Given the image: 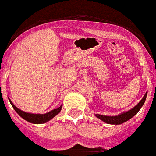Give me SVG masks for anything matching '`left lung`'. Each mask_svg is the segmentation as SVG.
<instances>
[{
  "label": "left lung",
  "instance_id": "left-lung-1",
  "mask_svg": "<svg viewBox=\"0 0 156 156\" xmlns=\"http://www.w3.org/2000/svg\"><path fill=\"white\" fill-rule=\"evenodd\" d=\"M147 95V92L146 93V94L144 95L143 99L137 104V105H135L131 109H129V111L124 112V113H121V114H119L118 116H105L101 115V114H97L96 113V117L99 118V119H101V121H103L104 122L107 123V124H113V125H119V124H122V123L129 120L130 118H133L139 111V109H141L142 106L144 104V102H145Z\"/></svg>",
  "mask_w": 156,
  "mask_h": 156
}]
</instances>
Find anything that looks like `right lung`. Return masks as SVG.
<instances>
[{"instance_id":"right-lung-1","label":"right lung","mask_w":156,"mask_h":156,"mask_svg":"<svg viewBox=\"0 0 156 156\" xmlns=\"http://www.w3.org/2000/svg\"><path fill=\"white\" fill-rule=\"evenodd\" d=\"M9 102H10L11 105L13 106V108L14 109L15 111L17 112L18 115L21 116L23 119H25V120L29 122L34 123V124H43V123L47 122H48V121H50L51 119L54 118L55 116H56L60 112L61 109H62V105H61L60 106L57 108V109H53L51 111L44 113V114H34V113H27V112L22 111V110L18 109L17 107L15 106L10 100H9Z\"/></svg>"}]
</instances>
